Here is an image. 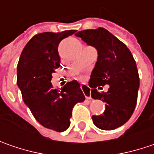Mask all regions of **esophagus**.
Listing matches in <instances>:
<instances>
[{"instance_id":"1","label":"esophagus","mask_w":154,"mask_h":154,"mask_svg":"<svg viewBox=\"0 0 154 154\" xmlns=\"http://www.w3.org/2000/svg\"><path fill=\"white\" fill-rule=\"evenodd\" d=\"M81 89L82 90L84 91V96L86 97V99H89L90 100L91 99V96H90V89L88 87V86H86V85H81Z\"/></svg>"}]
</instances>
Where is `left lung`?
Here are the masks:
<instances>
[{"mask_svg": "<svg viewBox=\"0 0 154 154\" xmlns=\"http://www.w3.org/2000/svg\"><path fill=\"white\" fill-rule=\"evenodd\" d=\"M75 35L98 51L89 86L91 97L107 104L103 115L92 116L93 122L100 129H116L129 120L136 106L140 77L135 60L127 45L105 28L80 31ZM105 84L110 85L108 91L99 92Z\"/></svg>", "mask_w": 154, "mask_h": 154, "instance_id": "obj_1", "label": "left lung"}]
</instances>
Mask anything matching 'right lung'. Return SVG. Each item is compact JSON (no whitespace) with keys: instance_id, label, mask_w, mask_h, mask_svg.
<instances>
[{"instance_id":"right-lung-1","label":"right lung","mask_w":154,"mask_h":154,"mask_svg":"<svg viewBox=\"0 0 154 154\" xmlns=\"http://www.w3.org/2000/svg\"><path fill=\"white\" fill-rule=\"evenodd\" d=\"M76 32H45L34 35L24 47L17 65V84L24 103L43 127L57 132L70 127L73 107L85 100L76 80L59 90L51 83V74L60 66L58 45Z\"/></svg>"}]
</instances>
